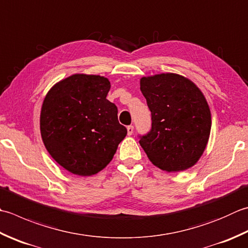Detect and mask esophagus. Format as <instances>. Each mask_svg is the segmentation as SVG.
<instances>
[{
    "instance_id": "obj_1",
    "label": "esophagus",
    "mask_w": 248,
    "mask_h": 248,
    "mask_svg": "<svg viewBox=\"0 0 248 248\" xmlns=\"http://www.w3.org/2000/svg\"><path fill=\"white\" fill-rule=\"evenodd\" d=\"M127 130H128V135H132V133H133V130H134L133 125H128V127H127Z\"/></svg>"
}]
</instances>
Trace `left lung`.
<instances>
[{"label":"left lung","mask_w":248,"mask_h":248,"mask_svg":"<svg viewBox=\"0 0 248 248\" xmlns=\"http://www.w3.org/2000/svg\"><path fill=\"white\" fill-rule=\"evenodd\" d=\"M140 88L152 111V130L140 140L150 162L169 173L195 166L207 146L212 127L203 92L175 73L143 76Z\"/></svg>","instance_id":"1"}]
</instances>
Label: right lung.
Masks as SVG:
<instances>
[{
    "mask_svg": "<svg viewBox=\"0 0 248 248\" xmlns=\"http://www.w3.org/2000/svg\"><path fill=\"white\" fill-rule=\"evenodd\" d=\"M108 78L77 73L56 82L43 101L40 129L55 161L78 176H91L111 161L127 129L108 99Z\"/></svg>",
    "mask_w": 248,
    "mask_h": 248,
    "instance_id": "1",
    "label": "right lung"
}]
</instances>
